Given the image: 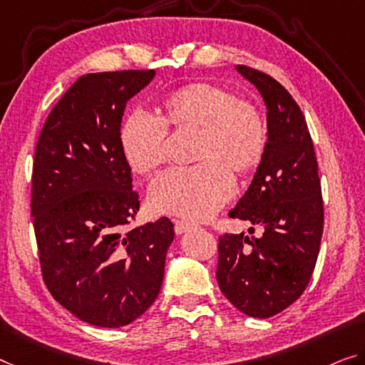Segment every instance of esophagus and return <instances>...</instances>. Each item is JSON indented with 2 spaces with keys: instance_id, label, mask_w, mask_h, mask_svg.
Masks as SVG:
<instances>
[{
  "instance_id": "esophagus-1",
  "label": "esophagus",
  "mask_w": 365,
  "mask_h": 365,
  "mask_svg": "<svg viewBox=\"0 0 365 365\" xmlns=\"http://www.w3.org/2000/svg\"><path fill=\"white\" fill-rule=\"evenodd\" d=\"M190 228H194L192 223H189V222H186V220H175V232H176L178 235L186 233V232H189Z\"/></svg>"
}]
</instances>
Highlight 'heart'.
Listing matches in <instances>:
<instances>
[{"mask_svg":"<svg viewBox=\"0 0 365 365\" xmlns=\"http://www.w3.org/2000/svg\"><path fill=\"white\" fill-rule=\"evenodd\" d=\"M161 115L137 110L120 125L119 142L127 163L148 176L168 158V127L199 128L194 160L151 182L150 205L161 214L202 220L214 215L233 192V173L246 175L261 163L267 125L256 104L209 81H195L168 94Z\"/></svg>","mask_w":365,"mask_h":365,"instance_id":"1","label":"heart"}]
</instances>
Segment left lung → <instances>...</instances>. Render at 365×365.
Masks as SVG:
<instances>
[{"label": "left lung", "instance_id": "1", "mask_svg": "<svg viewBox=\"0 0 365 365\" xmlns=\"http://www.w3.org/2000/svg\"><path fill=\"white\" fill-rule=\"evenodd\" d=\"M267 108V145L248 190L230 217L262 227L261 237L218 238L217 282L253 318L285 310L304 294L323 235V199L315 148L304 112L279 81L238 65Z\"/></svg>", "mask_w": 365, "mask_h": 365}]
</instances>
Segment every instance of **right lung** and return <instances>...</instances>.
<instances>
[{
    "mask_svg": "<svg viewBox=\"0 0 365 365\" xmlns=\"http://www.w3.org/2000/svg\"><path fill=\"white\" fill-rule=\"evenodd\" d=\"M155 70L88 73L55 104L37 140L32 200L48 292L81 322L120 328L160 294L175 230L168 217L125 232L140 209L119 133L127 101Z\"/></svg>",
    "mask_w": 365,
    "mask_h": 365,
    "instance_id": "add662e5",
    "label": "right lung"
}]
</instances>
